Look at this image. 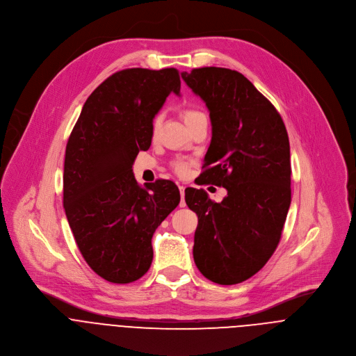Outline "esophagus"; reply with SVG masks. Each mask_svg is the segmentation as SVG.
Returning <instances> with one entry per match:
<instances>
[{"mask_svg": "<svg viewBox=\"0 0 356 356\" xmlns=\"http://www.w3.org/2000/svg\"><path fill=\"white\" fill-rule=\"evenodd\" d=\"M179 190H180V195H181L180 207H181V208H184V207H186V200H184V187H183V186H179Z\"/></svg>", "mask_w": 356, "mask_h": 356, "instance_id": "obj_1", "label": "esophagus"}]
</instances>
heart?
I'll list each match as a JSON object with an SVG mask.
<instances>
[{"mask_svg": "<svg viewBox=\"0 0 356 356\" xmlns=\"http://www.w3.org/2000/svg\"><path fill=\"white\" fill-rule=\"evenodd\" d=\"M181 115H183V119H184V122H186V124L187 126H191L193 123H195L197 120H200V119H204V118H207L201 111H198V109H195V108H186V109H183L181 111ZM161 115H156L155 118H154V120H152V134H156V131H158V129H159V126H161ZM173 169L176 170V173H179V175H184L186 172H187V163L186 162H181V161H177V162H175L173 163Z\"/></svg>", "mask_w": 356, "mask_h": 356, "instance_id": "heart-1", "label": "heart"}]
</instances>
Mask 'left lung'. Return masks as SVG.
Listing matches in <instances>:
<instances>
[{"label": "left lung", "instance_id": "1", "mask_svg": "<svg viewBox=\"0 0 356 356\" xmlns=\"http://www.w3.org/2000/svg\"><path fill=\"white\" fill-rule=\"evenodd\" d=\"M209 109L212 140L197 184L225 187L222 202L186 188L198 216L194 262L211 282L232 286L258 273L276 251L291 204L290 141L280 113L240 72L181 73Z\"/></svg>", "mask_w": 356, "mask_h": 356}]
</instances>
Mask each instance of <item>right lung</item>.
I'll return each instance as SVG.
<instances>
[{
	"label": "right lung",
	"instance_id": "obj_1",
	"mask_svg": "<svg viewBox=\"0 0 356 356\" xmlns=\"http://www.w3.org/2000/svg\"><path fill=\"white\" fill-rule=\"evenodd\" d=\"M170 92L180 94L175 67L119 70L87 98L66 144L65 213L84 261L111 283L148 272L152 236L180 202L172 180L141 187L131 169Z\"/></svg>",
	"mask_w": 356,
	"mask_h": 356
}]
</instances>
